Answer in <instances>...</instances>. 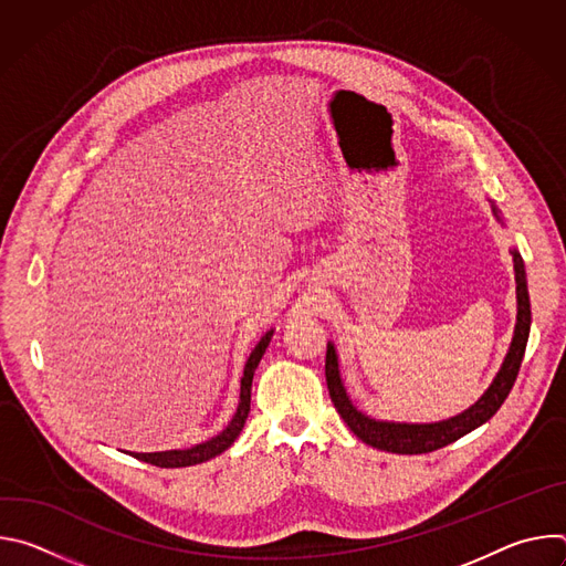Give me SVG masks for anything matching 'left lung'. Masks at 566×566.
<instances>
[{
    "instance_id": "obj_1",
    "label": "left lung",
    "mask_w": 566,
    "mask_h": 566,
    "mask_svg": "<svg viewBox=\"0 0 566 566\" xmlns=\"http://www.w3.org/2000/svg\"><path fill=\"white\" fill-rule=\"evenodd\" d=\"M497 214V210H495ZM513 264H515V282H517V325H515V336L509 349V356L489 387V391L483 394L470 410L463 415L441 421V423H426V426H410V423H385L365 417L358 412L343 387L340 374H338V358L334 345H327V360H325V376H327V387L329 396L334 400V408L343 417V421L349 426V430L365 443L396 452V454H423V452H434L439 448L450 446L452 441L461 439L463 434L472 432L474 428L486 423L506 400L511 394L515 378L522 367V358L526 352L528 343V332H531V300H528V289H526V273H524V262L517 251H511Z\"/></svg>"
}]
</instances>
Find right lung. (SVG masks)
<instances>
[{
    "label": "right lung",
    "mask_w": 566,
    "mask_h": 566,
    "mask_svg": "<svg viewBox=\"0 0 566 566\" xmlns=\"http://www.w3.org/2000/svg\"><path fill=\"white\" fill-rule=\"evenodd\" d=\"M271 336L273 332H269L260 343L258 347L253 349L247 367H244V378H241V394H239V408L232 417V421L228 423V428L223 432H219L217 437H212L210 441L206 443H199L195 448H188V450H168V452H132V457H136L138 461H145V463H151V465H158V468H186V465H195V463H203L217 454H221L223 450H228L234 439L239 437L241 428H244L247 419H249V412H251V385H253V374L271 343Z\"/></svg>",
    "instance_id": "1"
}]
</instances>
